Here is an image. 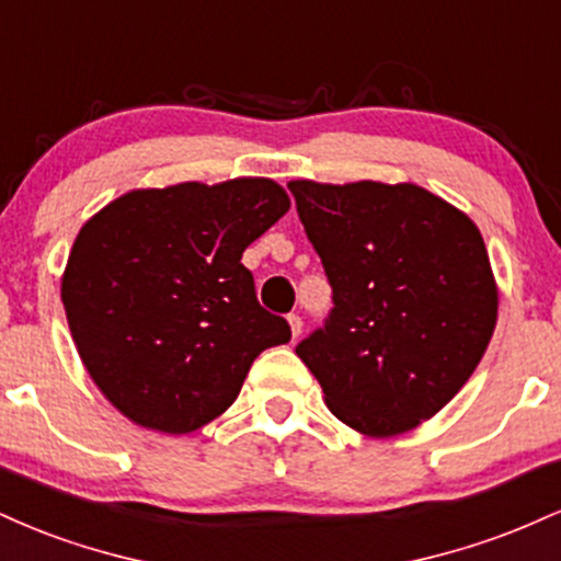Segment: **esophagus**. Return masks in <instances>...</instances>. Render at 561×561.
I'll return each instance as SVG.
<instances>
[{"label": "esophagus", "mask_w": 561, "mask_h": 561, "mask_svg": "<svg viewBox=\"0 0 561 561\" xmlns=\"http://www.w3.org/2000/svg\"><path fill=\"white\" fill-rule=\"evenodd\" d=\"M287 321H289V330H293V337H300V332H302V319L298 317V313H289Z\"/></svg>", "instance_id": "1"}]
</instances>
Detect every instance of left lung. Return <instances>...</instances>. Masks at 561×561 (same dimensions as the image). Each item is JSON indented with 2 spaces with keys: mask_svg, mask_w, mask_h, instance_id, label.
Masks as SVG:
<instances>
[{
  "mask_svg": "<svg viewBox=\"0 0 561 561\" xmlns=\"http://www.w3.org/2000/svg\"><path fill=\"white\" fill-rule=\"evenodd\" d=\"M287 186L334 302L295 353L347 427L414 430L465 388L493 337L499 289L480 229L416 184Z\"/></svg>",
  "mask_w": 561,
  "mask_h": 561,
  "instance_id": "obj_1",
  "label": "left lung"
}]
</instances>
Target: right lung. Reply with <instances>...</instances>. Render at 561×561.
<instances>
[{
	"label": "right lung",
	"mask_w": 561,
	"mask_h": 561,
	"mask_svg": "<svg viewBox=\"0 0 561 561\" xmlns=\"http://www.w3.org/2000/svg\"><path fill=\"white\" fill-rule=\"evenodd\" d=\"M289 210L272 179L134 190L83 224L62 274L96 388L141 427L184 435L234 403L289 324L255 298L242 253Z\"/></svg>",
	"instance_id": "1"
}]
</instances>
